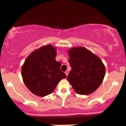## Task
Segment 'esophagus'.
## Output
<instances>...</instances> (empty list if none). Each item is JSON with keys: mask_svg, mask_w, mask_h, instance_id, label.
Segmentation results:
<instances>
[{"mask_svg": "<svg viewBox=\"0 0 126 126\" xmlns=\"http://www.w3.org/2000/svg\"><path fill=\"white\" fill-rule=\"evenodd\" d=\"M65 74H66V76H67L68 74H69V70H66V71L65 72Z\"/></svg>", "mask_w": 126, "mask_h": 126, "instance_id": "1", "label": "esophagus"}]
</instances>
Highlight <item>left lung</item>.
Instances as JSON below:
<instances>
[{
    "label": "left lung",
    "instance_id": "1",
    "mask_svg": "<svg viewBox=\"0 0 126 126\" xmlns=\"http://www.w3.org/2000/svg\"><path fill=\"white\" fill-rule=\"evenodd\" d=\"M72 67L67 80L80 95L92 94L104 78L105 67L99 57L83 47H72L68 51Z\"/></svg>",
    "mask_w": 126,
    "mask_h": 126
}]
</instances>
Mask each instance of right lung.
Here are the masks:
<instances>
[{
  "label": "right lung",
  "instance_id": "right-lung-1",
  "mask_svg": "<svg viewBox=\"0 0 126 126\" xmlns=\"http://www.w3.org/2000/svg\"><path fill=\"white\" fill-rule=\"evenodd\" d=\"M57 51L52 45L42 46L30 54L22 66L23 81L32 93L45 96L54 91L66 75L60 70L62 63L56 60Z\"/></svg>",
  "mask_w": 126,
  "mask_h": 126
}]
</instances>
